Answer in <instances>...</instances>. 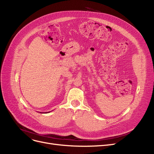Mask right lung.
Segmentation results:
<instances>
[{"mask_svg":"<svg viewBox=\"0 0 154 154\" xmlns=\"http://www.w3.org/2000/svg\"><path fill=\"white\" fill-rule=\"evenodd\" d=\"M45 113H47V112H45Z\"/></svg>","mask_w":154,"mask_h":154,"instance_id":"1","label":"right lung"}]
</instances>
